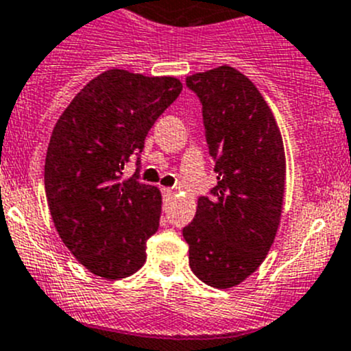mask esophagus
<instances>
[{
    "label": "esophagus",
    "instance_id": "1",
    "mask_svg": "<svg viewBox=\"0 0 351 351\" xmlns=\"http://www.w3.org/2000/svg\"><path fill=\"white\" fill-rule=\"evenodd\" d=\"M162 194H165V197H171V195H175V189L165 186V189H162Z\"/></svg>",
    "mask_w": 351,
    "mask_h": 351
}]
</instances>
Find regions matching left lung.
<instances>
[{
	"label": "left lung",
	"mask_w": 351,
	"mask_h": 351,
	"mask_svg": "<svg viewBox=\"0 0 351 351\" xmlns=\"http://www.w3.org/2000/svg\"><path fill=\"white\" fill-rule=\"evenodd\" d=\"M202 101L206 142L218 173L183 228L189 265L216 289L244 282L267 258L282 216L286 152L274 112L253 81L230 65L186 77Z\"/></svg>",
	"instance_id": "obj_1"
}]
</instances>
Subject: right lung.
I'll return each mask as SVG.
<instances>
[{
  "mask_svg": "<svg viewBox=\"0 0 351 351\" xmlns=\"http://www.w3.org/2000/svg\"><path fill=\"white\" fill-rule=\"evenodd\" d=\"M182 88L171 76L109 69L72 98L51 131L45 160L51 220L74 258L101 279H124L145 263L162 197L136 173L123 178V169Z\"/></svg>",
  "mask_w": 351,
  "mask_h": 351,
  "instance_id": "right-lung-1",
  "label": "right lung"
}]
</instances>
